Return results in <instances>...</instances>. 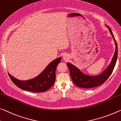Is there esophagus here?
<instances>
[{
	"label": "esophagus",
	"mask_w": 121,
	"mask_h": 121,
	"mask_svg": "<svg viewBox=\"0 0 121 121\" xmlns=\"http://www.w3.org/2000/svg\"><path fill=\"white\" fill-rule=\"evenodd\" d=\"M63 59H65V60H67V59H69V56L67 54H64V55H63Z\"/></svg>",
	"instance_id": "1"
}]
</instances>
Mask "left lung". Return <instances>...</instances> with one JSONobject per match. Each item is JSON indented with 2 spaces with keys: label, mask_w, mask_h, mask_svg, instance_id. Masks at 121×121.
Wrapping results in <instances>:
<instances>
[{
  "label": "left lung",
  "mask_w": 121,
  "mask_h": 121,
  "mask_svg": "<svg viewBox=\"0 0 121 121\" xmlns=\"http://www.w3.org/2000/svg\"><path fill=\"white\" fill-rule=\"evenodd\" d=\"M108 28L109 32L114 39L115 44V51L110 64L102 73L97 76H89L81 71L78 68L70 63H67L69 69L70 70V76L74 84L79 88H92L99 86L103 84L107 79L110 77L116 65L118 56L117 44L115 40L114 35L108 26L105 25Z\"/></svg>",
  "instance_id": "8db88e82"
}]
</instances>
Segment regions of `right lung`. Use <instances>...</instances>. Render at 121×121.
<instances>
[{
  "label": "right lung",
  "mask_w": 121,
  "mask_h": 121,
  "mask_svg": "<svg viewBox=\"0 0 121 121\" xmlns=\"http://www.w3.org/2000/svg\"><path fill=\"white\" fill-rule=\"evenodd\" d=\"M62 57H58L50 63L39 75L33 78L22 81L16 78L9 73L11 79L19 88L35 92H42L48 90L54 84L56 79V69Z\"/></svg>",
  "instance_id": "add662e5"
}]
</instances>
